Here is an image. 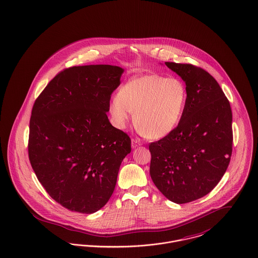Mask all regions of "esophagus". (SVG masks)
<instances>
[{"label":"esophagus","mask_w":258,"mask_h":258,"mask_svg":"<svg viewBox=\"0 0 258 258\" xmlns=\"http://www.w3.org/2000/svg\"><path fill=\"white\" fill-rule=\"evenodd\" d=\"M141 145H142V143L140 142V140H137V139H132V148H133V149L137 148V147L141 146Z\"/></svg>","instance_id":"34e87169"}]
</instances>
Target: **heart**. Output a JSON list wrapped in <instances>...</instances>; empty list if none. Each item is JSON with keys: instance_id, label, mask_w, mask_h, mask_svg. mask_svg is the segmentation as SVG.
I'll return each instance as SVG.
<instances>
[{"instance_id": "b5f03b06", "label": "heart", "mask_w": 258, "mask_h": 258, "mask_svg": "<svg viewBox=\"0 0 258 258\" xmlns=\"http://www.w3.org/2000/svg\"><path fill=\"white\" fill-rule=\"evenodd\" d=\"M187 102L188 91L182 80L150 74L127 82L112 98L109 110L117 127L124 128L135 112L139 132L161 139L178 127Z\"/></svg>"}]
</instances>
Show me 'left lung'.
<instances>
[{"mask_svg":"<svg viewBox=\"0 0 258 258\" xmlns=\"http://www.w3.org/2000/svg\"><path fill=\"white\" fill-rule=\"evenodd\" d=\"M186 83L188 102L178 127L150 144V174L156 188L175 204L205 197L230 163L232 110L217 81L205 69L165 62Z\"/></svg>","mask_w":258,"mask_h":258,"instance_id":"left-lung-1","label":"left lung"}]
</instances>
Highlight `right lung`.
Segmentation results:
<instances>
[{
    "mask_svg": "<svg viewBox=\"0 0 258 258\" xmlns=\"http://www.w3.org/2000/svg\"><path fill=\"white\" fill-rule=\"evenodd\" d=\"M124 69L108 64L59 72L35 101L29 126L31 166L52 200L94 213L110 199L131 139L106 112Z\"/></svg>",
    "mask_w": 258,
    "mask_h": 258,
    "instance_id": "obj_1",
    "label": "right lung"
}]
</instances>
